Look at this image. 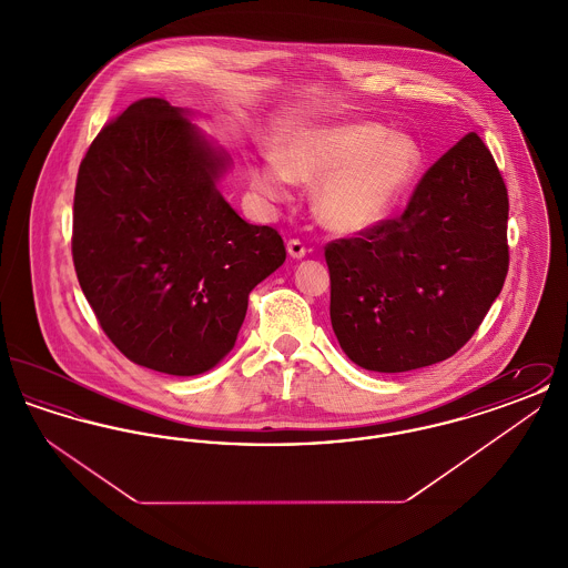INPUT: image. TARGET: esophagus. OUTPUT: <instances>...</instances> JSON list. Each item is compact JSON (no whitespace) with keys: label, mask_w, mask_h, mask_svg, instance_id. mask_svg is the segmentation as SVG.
<instances>
[{"label":"esophagus","mask_w":568,"mask_h":568,"mask_svg":"<svg viewBox=\"0 0 568 568\" xmlns=\"http://www.w3.org/2000/svg\"><path fill=\"white\" fill-rule=\"evenodd\" d=\"M306 244L302 243V241H297V239H292L290 243H287V253L294 257V260H302L304 255H306Z\"/></svg>","instance_id":"obj_1"}]
</instances>
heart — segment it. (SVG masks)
<instances>
[{
    "instance_id": "obj_1",
    "label": "heart",
    "mask_w": 568,
    "mask_h": 568,
    "mask_svg": "<svg viewBox=\"0 0 568 568\" xmlns=\"http://www.w3.org/2000/svg\"><path fill=\"white\" fill-rule=\"evenodd\" d=\"M422 163V146L410 135L355 121L296 130L276 144L274 158L248 160L246 174L268 200H283L290 181H322L315 195L320 219L338 232H362L398 209Z\"/></svg>"
}]
</instances>
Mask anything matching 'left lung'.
Here are the masks:
<instances>
[{
  "instance_id": "obj_1",
  "label": "left lung",
  "mask_w": 568,
  "mask_h": 568,
  "mask_svg": "<svg viewBox=\"0 0 568 568\" xmlns=\"http://www.w3.org/2000/svg\"><path fill=\"white\" fill-rule=\"evenodd\" d=\"M509 195L484 140L428 168L405 213L325 244L329 320L357 366L406 373L458 353L509 271Z\"/></svg>"
}]
</instances>
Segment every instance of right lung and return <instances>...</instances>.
Here are the masks:
<instances>
[{
    "label": "right lung",
    "mask_w": 568,
    "mask_h": 568,
    "mask_svg": "<svg viewBox=\"0 0 568 568\" xmlns=\"http://www.w3.org/2000/svg\"><path fill=\"white\" fill-rule=\"evenodd\" d=\"M227 155L162 98L102 128L79 168L72 257L112 345L138 366L193 377L232 352L248 294L285 262L216 187Z\"/></svg>",
    "instance_id": "obj_1"
}]
</instances>
